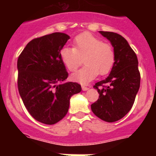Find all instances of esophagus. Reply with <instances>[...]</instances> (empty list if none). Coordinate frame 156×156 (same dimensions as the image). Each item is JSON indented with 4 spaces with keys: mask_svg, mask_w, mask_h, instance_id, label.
Returning <instances> with one entry per match:
<instances>
[{
    "mask_svg": "<svg viewBox=\"0 0 156 156\" xmlns=\"http://www.w3.org/2000/svg\"><path fill=\"white\" fill-rule=\"evenodd\" d=\"M88 89H89V88H88L87 87L84 86V85H82V90H87Z\"/></svg>",
    "mask_w": 156,
    "mask_h": 156,
    "instance_id": "1",
    "label": "esophagus"
}]
</instances>
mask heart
Instances as JSON below:
<instances>
[{
  "label": "heart",
  "mask_w": 156,
  "mask_h": 156,
  "mask_svg": "<svg viewBox=\"0 0 156 156\" xmlns=\"http://www.w3.org/2000/svg\"><path fill=\"white\" fill-rule=\"evenodd\" d=\"M62 60L69 71L73 72L82 65L85 66L73 74V78L86 83L99 74L105 76L110 73L115 62L113 47L104 43L90 33H83L73 40V47H64L60 51Z\"/></svg>",
  "instance_id": "heart-1"
}]
</instances>
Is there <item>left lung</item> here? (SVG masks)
Here are the masks:
<instances>
[{
  "label": "left lung",
  "instance_id": "left-lung-1",
  "mask_svg": "<svg viewBox=\"0 0 156 156\" xmlns=\"http://www.w3.org/2000/svg\"><path fill=\"white\" fill-rule=\"evenodd\" d=\"M99 33L111 42L115 62L109 76L94 85L99 98L90 107L96 116L113 122L124 117L134 103L140 83L138 60L124 37L113 32Z\"/></svg>",
  "mask_w": 156,
  "mask_h": 156
}]
</instances>
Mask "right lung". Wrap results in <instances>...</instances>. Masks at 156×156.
<instances>
[{"instance_id":"1","label":"right lung","mask_w":156,"mask_h":156,"mask_svg":"<svg viewBox=\"0 0 156 156\" xmlns=\"http://www.w3.org/2000/svg\"><path fill=\"white\" fill-rule=\"evenodd\" d=\"M69 36L53 33L32 40L17 62L18 89L25 107L38 122L55 124L68 112L70 98L81 86L68 77L60 51Z\"/></svg>"}]
</instances>
